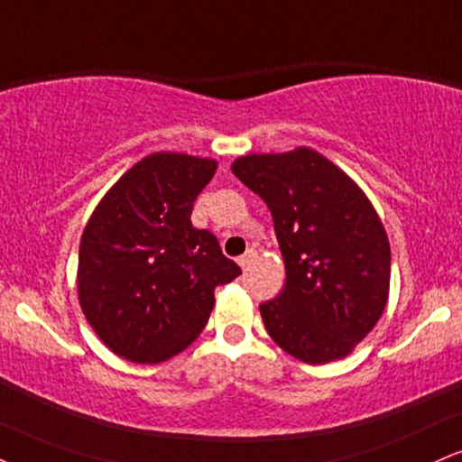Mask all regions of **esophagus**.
Wrapping results in <instances>:
<instances>
[{"label":"esophagus","mask_w":462,"mask_h":462,"mask_svg":"<svg viewBox=\"0 0 462 462\" xmlns=\"http://www.w3.org/2000/svg\"><path fill=\"white\" fill-rule=\"evenodd\" d=\"M254 260H255V252H254V249H249L247 254H243L241 258H238V264H241V269H243V271H247L249 266H252Z\"/></svg>","instance_id":"obj_1"}]
</instances>
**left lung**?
Masks as SVG:
<instances>
[{
  "label": "left lung",
  "mask_w": 462,
  "mask_h": 462,
  "mask_svg": "<svg viewBox=\"0 0 462 462\" xmlns=\"http://www.w3.org/2000/svg\"><path fill=\"white\" fill-rule=\"evenodd\" d=\"M232 174L266 202L284 255V291L260 305L269 336L312 365L351 355L390 297V241L368 196L305 146L238 157Z\"/></svg>",
  "instance_id": "8db88e82"
}]
</instances>
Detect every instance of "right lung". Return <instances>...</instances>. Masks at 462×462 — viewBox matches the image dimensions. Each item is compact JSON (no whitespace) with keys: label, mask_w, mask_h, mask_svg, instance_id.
Listing matches in <instances>:
<instances>
[{"label":"right lung","mask_w":462,"mask_h":462,"mask_svg":"<svg viewBox=\"0 0 462 462\" xmlns=\"http://www.w3.org/2000/svg\"><path fill=\"white\" fill-rule=\"evenodd\" d=\"M217 161L154 152L105 193L83 227L77 294L105 346L135 364H161L202 333L215 288L241 275L208 230L191 226L193 202Z\"/></svg>","instance_id":"add662e5"}]
</instances>
